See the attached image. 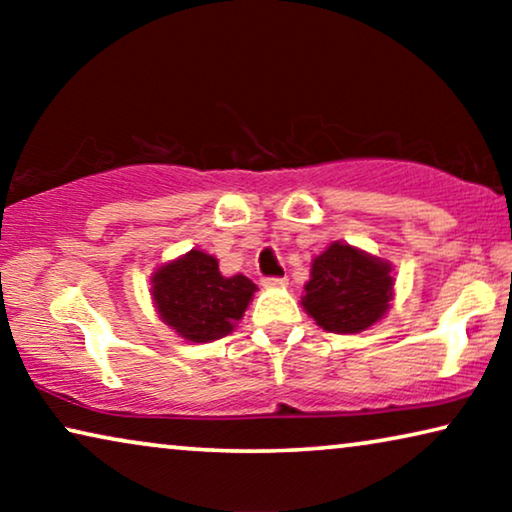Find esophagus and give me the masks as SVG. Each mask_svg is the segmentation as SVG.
<instances>
[{"label":"esophagus","mask_w":512,"mask_h":512,"mask_svg":"<svg viewBox=\"0 0 512 512\" xmlns=\"http://www.w3.org/2000/svg\"><path fill=\"white\" fill-rule=\"evenodd\" d=\"M286 284H289V279L286 277H265L263 279L265 289H284Z\"/></svg>","instance_id":"1"}]
</instances>
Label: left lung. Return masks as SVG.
Wrapping results in <instances>:
<instances>
[{
	"label": "left lung",
	"instance_id": "1",
	"mask_svg": "<svg viewBox=\"0 0 512 512\" xmlns=\"http://www.w3.org/2000/svg\"><path fill=\"white\" fill-rule=\"evenodd\" d=\"M394 284L387 258L335 240L312 258L300 305L328 333H361L391 310Z\"/></svg>",
	"mask_w": 512,
	"mask_h": 512
}]
</instances>
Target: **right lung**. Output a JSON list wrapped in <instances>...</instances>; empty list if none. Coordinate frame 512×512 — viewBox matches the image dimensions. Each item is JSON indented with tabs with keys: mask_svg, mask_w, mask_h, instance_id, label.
Here are the masks:
<instances>
[{
	"mask_svg": "<svg viewBox=\"0 0 512 512\" xmlns=\"http://www.w3.org/2000/svg\"><path fill=\"white\" fill-rule=\"evenodd\" d=\"M258 286L244 275H221L216 256L191 249L151 275L160 321L188 342H214L235 331Z\"/></svg>",
	"mask_w": 512,
	"mask_h": 512,
	"instance_id": "1",
	"label": "right lung"
}]
</instances>
